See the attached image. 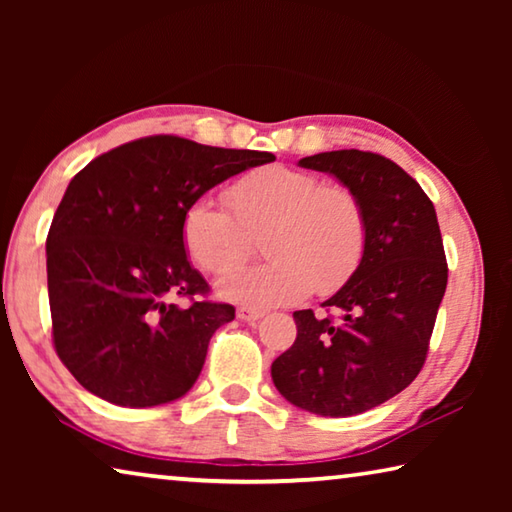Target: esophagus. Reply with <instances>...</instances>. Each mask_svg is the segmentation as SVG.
Instances as JSON below:
<instances>
[{"label": "esophagus", "instance_id": "obj_1", "mask_svg": "<svg viewBox=\"0 0 512 512\" xmlns=\"http://www.w3.org/2000/svg\"><path fill=\"white\" fill-rule=\"evenodd\" d=\"M237 318H239V320H244V323H248V325H253V323H257L259 318H264V311L241 307V309H237Z\"/></svg>", "mask_w": 512, "mask_h": 512}]
</instances>
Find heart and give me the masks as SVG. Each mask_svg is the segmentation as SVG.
Returning a JSON list of instances; mask_svg holds the SVG:
<instances>
[{"label":"heart","mask_w":512,"mask_h":512,"mask_svg":"<svg viewBox=\"0 0 512 512\" xmlns=\"http://www.w3.org/2000/svg\"><path fill=\"white\" fill-rule=\"evenodd\" d=\"M228 203L198 196L185 207L180 237L187 255L221 275L244 262L250 235H264L268 262L232 273L219 293L246 307H280L309 291L332 293L357 271L368 244V221L357 194L325 185L316 173L273 164L228 187Z\"/></svg>","instance_id":"b5f03b06"}]
</instances>
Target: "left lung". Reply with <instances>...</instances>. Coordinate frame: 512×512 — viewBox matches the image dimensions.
Segmentation results:
<instances>
[{
    "instance_id": "left-lung-1",
    "label": "left lung",
    "mask_w": 512,
    "mask_h": 512,
    "mask_svg": "<svg viewBox=\"0 0 512 512\" xmlns=\"http://www.w3.org/2000/svg\"><path fill=\"white\" fill-rule=\"evenodd\" d=\"M298 164L357 194L368 244L354 275L323 302L336 318L293 314L298 336L271 377L298 409L348 418L402 393L422 370L447 289L443 237L429 196L384 155L345 149Z\"/></svg>"
}]
</instances>
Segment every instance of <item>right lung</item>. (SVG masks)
Returning a JSON list of instances; mask_svg holds the SVG:
<instances>
[{"label": "right lung", "instance_id": "1", "mask_svg": "<svg viewBox=\"0 0 512 512\" xmlns=\"http://www.w3.org/2000/svg\"><path fill=\"white\" fill-rule=\"evenodd\" d=\"M275 155L153 135L94 158L67 185L47 235L54 348L110 404L146 409L183 397L235 307L205 296L180 219L194 198Z\"/></svg>", "mask_w": 512, "mask_h": 512}]
</instances>
